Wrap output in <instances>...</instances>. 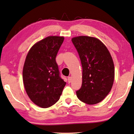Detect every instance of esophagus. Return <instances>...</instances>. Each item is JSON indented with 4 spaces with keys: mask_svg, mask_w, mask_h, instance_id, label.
<instances>
[{
    "mask_svg": "<svg viewBox=\"0 0 134 134\" xmlns=\"http://www.w3.org/2000/svg\"><path fill=\"white\" fill-rule=\"evenodd\" d=\"M71 80H72V77H68V80L69 83H70L71 82Z\"/></svg>",
    "mask_w": 134,
    "mask_h": 134,
    "instance_id": "1",
    "label": "esophagus"
}]
</instances>
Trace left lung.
Listing matches in <instances>:
<instances>
[{"mask_svg": "<svg viewBox=\"0 0 134 134\" xmlns=\"http://www.w3.org/2000/svg\"><path fill=\"white\" fill-rule=\"evenodd\" d=\"M82 66V83L76 91L79 99L87 104L102 101L110 91L115 77L113 59L98 38L79 36L72 38Z\"/></svg>", "mask_w": 134, "mask_h": 134, "instance_id": "1", "label": "left lung"}]
</instances>
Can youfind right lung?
<instances>
[{
	"label": "right lung",
	"instance_id": "add662e5",
	"mask_svg": "<svg viewBox=\"0 0 134 134\" xmlns=\"http://www.w3.org/2000/svg\"><path fill=\"white\" fill-rule=\"evenodd\" d=\"M64 37L47 36L31 47L23 67V83L30 100L47 108L59 100L66 82L60 77L55 58Z\"/></svg>",
	"mask_w": 134,
	"mask_h": 134
}]
</instances>
